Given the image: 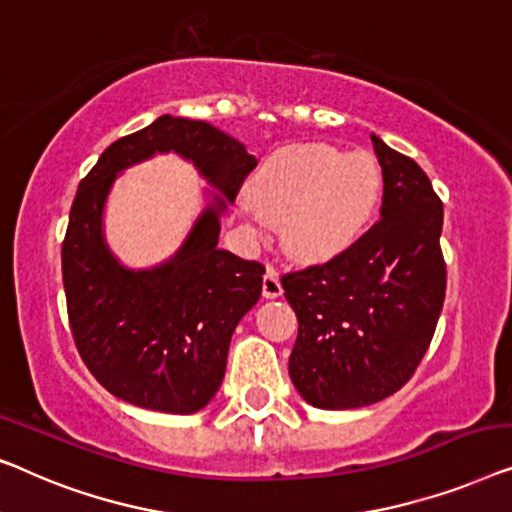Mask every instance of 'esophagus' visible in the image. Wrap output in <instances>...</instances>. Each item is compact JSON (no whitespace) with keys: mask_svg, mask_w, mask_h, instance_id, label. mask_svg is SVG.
I'll use <instances>...</instances> for the list:
<instances>
[{"mask_svg":"<svg viewBox=\"0 0 512 512\" xmlns=\"http://www.w3.org/2000/svg\"><path fill=\"white\" fill-rule=\"evenodd\" d=\"M262 294L266 299H276L283 294V285H280V278L278 273L273 269H266L264 273V280H262Z\"/></svg>","mask_w":512,"mask_h":512,"instance_id":"esophagus-1","label":"esophagus"}]
</instances>
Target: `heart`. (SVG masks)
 I'll return each mask as SVG.
<instances>
[{"instance_id": "b5f03b06", "label": "heart", "mask_w": 512, "mask_h": 512, "mask_svg": "<svg viewBox=\"0 0 512 512\" xmlns=\"http://www.w3.org/2000/svg\"><path fill=\"white\" fill-rule=\"evenodd\" d=\"M383 169L366 150L294 143L266 157L248 183L264 220L278 222L287 253L325 262L355 246L383 199Z\"/></svg>"}]
</instances>
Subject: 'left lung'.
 <instances>
[{
	"label": "left lung",
	"mask_w": 512,
	"mask_h": 512,
	"mask_svg": "<svg viewBox=\"0 0 512 512\" xmlns=\"http://www.w3.org/2000/svg\"><path fill=\"white\" fill-rule=\"evenodd\" d=\"M371 141L385 181L380 220L345 253L280 278L299 320L290 378L315 408H362L401 390L445 299L443 201L415 160Z\"/></svg>",
	"instance_id": "1"
}]
</instances>
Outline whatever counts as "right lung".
<instances>
[{"mask_svg": "<svg viewBox=\"0 0 512 512\" xmlns=\"http://www.w3.org/2000/svg\"><path fill=\"white\" fill-rule=\"evenodd\" d=\"M192 160L229 201L257 167L255 155L204 120L162 115L111 143L78 185L62 243V280L78 355L113 397L160 413H197L225 378L229 341L262 294L264 264L218 248L215 197L181 250L155 269L118 264L102 215L118 171L155 153Z\"/></svg>", "mask_w": 512, "mask_h": 512, "instance_id": "add662e5", "label": "right lung"}]
</instances>
